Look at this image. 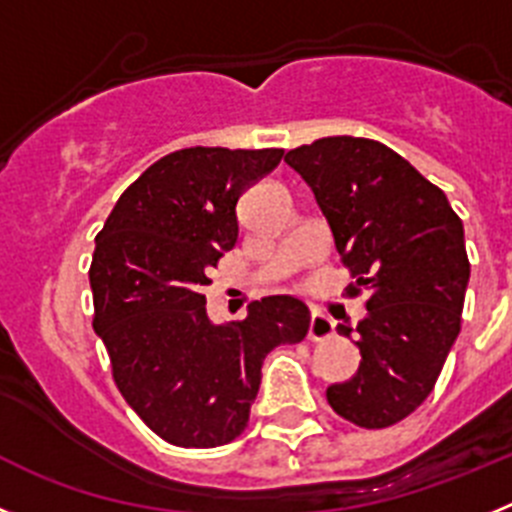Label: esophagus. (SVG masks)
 Instances as JSON below:
<instances>
[{"mask_svg": "<svg viewBox=\"0 0 512 512\" xmlns=\"http://www.w3.org/2000/svg\"><path fill=\"white\" fill-rule=\"evenodd\" d=\"M333 333H336V323H333L328 315H323V312L312 310L307 338H310V341H325V338H330Z\"/></svg>", "mask_w": 512, "mask_h": 512, "instance_id": "34e87169", "label": "esophagus"}]
</instances>
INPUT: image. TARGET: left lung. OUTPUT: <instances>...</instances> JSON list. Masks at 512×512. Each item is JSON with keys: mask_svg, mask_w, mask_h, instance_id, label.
Returning <instances> with one entry per match:
<instances>
[{"mask_svg": "<svg viewBox=\"0 0 512 512\" xmlns=\"http://www.w3.org/2000/svg\"><path fill=\"white\" fill-rule=\"evenodd\" d=\"M315 194L356 284L361 364L325 397L361 428L408 418L443 369L469 284L464 225L446 194L379 140L333 135L284 156ZM348 336L351 328L338 325Z\"/></svg>", "mask_w": 512, "mask_h": 512, "instance_id": "1", "label": "left lung"}]
</instances>
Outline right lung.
Listing matches in <instances>:
<instances>
[{
    "label": "right lung",
    "instance_id": "1",
    "mask_svg": "<svg viewBox=\"0 0 512 512\" xmlns=\"http://www.w3.org/2000/svg\"><path fill=\"white\" fill-rule=\"evenodd\" d=\"M282 148H184L130 184L97 235L89 284L94 333L125 402L156 436L184 449L238 438L271 348L300 343L310 310L292 295L248 305L215 325L202 289L238 241L235 205L282 161Z\"/></svg>",
    "mask_w": 512,
    "mask_h": 512
}]
</instances>
